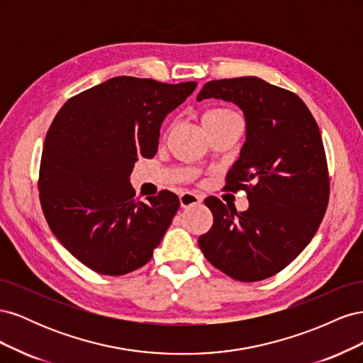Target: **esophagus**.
<instances>
[{"instance_id": "34e87169", "label": "esophagus", "mask_w": 363, "mask_h": 363, "mask_svg": "<svg viewBox=\"0 0 363 363\" xmlns=\"http://www.w3.org/2000/svg\"><path fill=\"white\" fill-rule=\"evenodd\" d=\"M200 201H201V196L194 194V192H189V191H184L180 195V206L182 207H191V206L199 204Z\"/></svg>"}]
</instances>
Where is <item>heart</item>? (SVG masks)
Here are the masks:
<instances>
[{"mask_svg": "<svg viewBox=\"0 0 363 363\" xmlns=\"http://www.w3.org/2000/svg\"><path fill=\"white\" fill-rule=\"evenodd\" d=\"M239 118L233 111L225 107H213L208 108V111L203 115V124L204 125H211V124H219V123H225L228 119H235Z\"/></svg>", "mask_w": 363, "mask_h": 363, "instance_id": "b5f03b06", "label": "heart"}]
</instances>
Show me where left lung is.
Instances as JSON below:
<instances>
[{"label": "left lung", "mask_w": 363, "mask_h": 363, "mask_svg": "<svg viewBox=\"0 0 363 363\" xmlns=\"http://www.w3.org/2000/svg\"><path fill=\"white\" fill-rule=\"evenodd\" d=\"M221 98L244 111L247 140L225 189L244 191L236 212L206 199L213 225L199 238L204 257L239 281H259L286 268L315 236L327 211L330 179L320 128L298 95L257 77L212 80L196 100Z\"/></svg>", "instance_id": "obj_1"}]
</instances>
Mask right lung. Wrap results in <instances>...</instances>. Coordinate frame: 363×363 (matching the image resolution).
Segmentation results:
<instances>
[{
	"label": "right lung",
	"instance_id": "right-lung-1",
	"mask_svg": "<svg viewBox=\"0 0 363 363\" xmlns=\"http://www.w3.org/2000/svg\"><path fill=\"white\" fill-rule=\"evenodd\" d=\"M196 87L121 75L62 106L43 142L39 199L60 244L104 276H124L151 259L180 200L160 191L135 199L138 157H155L163 119Z\"/></svg>",
	"mask_w": 363,
	"mask_h": 363
}]
</instances>
